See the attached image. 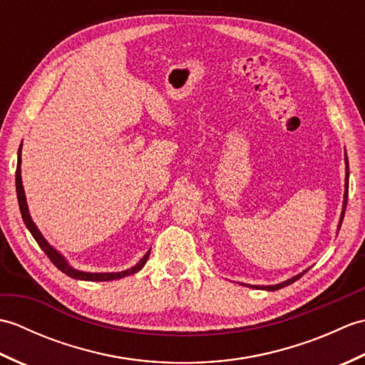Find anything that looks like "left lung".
<instances>
[{
	"label": "left lung",
	"mask_w": 365,
	"mask_h": 365,
	"mask_svg": "<svg viewBox=\"0 0 365 365\" xmlns=\"http://www.w3.org/2000/svg\"><path fill=\"white\" fill-rule=\"evenodd\" d=\"M345 165H346V169H345V192H344V204H342V213H340V221H339V226H337V230H340V226H342V221H344V215H345V208H346V200H348V177H350V170H348V158H346V153H345ZM309 269V268H307ZM306 269V271H307ZM306 271H302V273L293 276L290 279H287V281L281 282V284H276V285H250V287H255V289H263V290H268V292H274V290H279L282 289V287H287L293 284L294 281H298V279L306 273Z\"/></svg>",
	"instance_id": "left-lung-1"
}]
</instances>
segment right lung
Wrapping results in <instances>:
<instances>
[{
	"label": "right lung",
	"instance_id": "add662e5",
	"mask_svg": "<svg viewBox=\"0 0 365 365\" xmlns=\"http://www.w3.org/2000/svg\"><path fill=\"white\" fill-rule=\"evenodd\" d=\"M15 187H17V197H19V205H20V213L21 218L25 221L28 230L31 232V235L34 237V240L37 242V245L42 247V251L46 254L53 265L56 267L58 269L63 271L64 274L71 276L72 279H78V281H92V282H102V281H114V279H122L130 274L138 273L139 269H143V267L145 265V262L149 260L150 255V250L144 254V257L139 260L135 267H131L128 269L123 271H118V273H88V271H80L75 269L73 267H71V263L66 260V257L61 252H58L54 247L46 242L43 238V235L41 234V230L37 229V226L34 224L33 218H31L29 210H28V204H26V196H25V190H23V182H21V144L19 147V158H17V173H15Z\"/></svg>",
	"mask_w": 365,
	"mask_h": 365
}]
</instances>
